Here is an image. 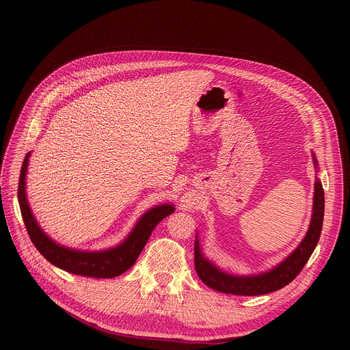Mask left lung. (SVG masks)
<instances>
[{
	"mask_svg": "<svg viewBox=\"0 0 350 350\" xmlns=\"http://www.w3.org/2000/svg\"><path fill=\"white\" fill-rule=\"evenodd\" d=\"M314 163L317 165V159L314 156ZM323 213H325V194L323 187L319 178L315 181V193H314V211H312V218L309 230L298 245L288 258H285L281 264L275 268L260 273V275H250V277H240V275H231L214 264H211L207 258H204L203 252L200 250L198 240L196 238L194 244V267L198 278L203 281L211 289H215L223 293H231V295H265V293L278 291L292 282L297 278V275L302 271L305 264L308 262L309 256L314 252L323 224Z\"/></svg>",
	"mask_w": 350,
	"mask_h": 350,
	"instance_id": "left-lung-1",
	"label": "left lung"
}]
</instances>
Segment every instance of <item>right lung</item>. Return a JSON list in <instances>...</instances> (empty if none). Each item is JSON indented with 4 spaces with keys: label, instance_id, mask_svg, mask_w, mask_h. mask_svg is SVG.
Wrapping results in <instances>:
<instances>
[{
    "label": "right lung",
    "instance_id": "add662e5",
    "mask_svg": "<svg viewBox=\"0 0 350 350\" xmlns=\"http://www.w3.org/2000/svg\"><path fill=\"white\" fill-rule=\"evenodd\" d=\"M29 156L31 153H28L23 161L20 183H18V201H20V208L25 228L32 244L41 252V255L45 256L46 261L70 273L83 275V277L92 278H115L118 275L126 272L136 262L137 256L144 248L147 240H149L154 227L163 218L170 215L174 211V207L172 204L156 206L149 211H146L140 217L131 234L127 235L126 240L118 247L92 252L66 248L51 240L41 230L28 206L25 194V178Z\"/></svg>",
    "mask_w": 350,
    "mask_h": 350
}]
</instances>
